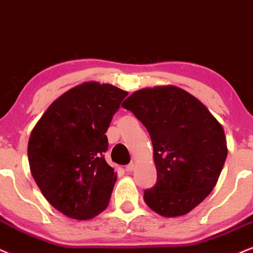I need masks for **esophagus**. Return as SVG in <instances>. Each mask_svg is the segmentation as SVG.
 Masks as SVG:
<instances>
[{
  "mask_svg": "<svg viewBox=\"0 0 253 253\" xmlns=\"http://www.w3.org/2000/svg\"><path fill=\"white\" fill-rule=\"evenodd\" d=\"M126 171H133L134 169H135V164H134V162H130L129 165H127L126 166Z\"/></svg>",
  "mask_w": 253,
  "mask_h": 253,
  "instance_id": "1",
  "label": "esophagus"
}]
</instances>
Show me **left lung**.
<instances>
[{"instance_id": "1", "label": "left lung", "mask_w": 253, "mask_h": 253, "mask_svg": "<svg viewBox=\"0 0 253 253\" xmlns=\"http://www.w3.org/2000/svg\"><path fill=\"white\" fill-rule=\"evenodd\" d=\"M145 125L158 180L145 202L164 217L183 216L211 193L228 147L222 125L196 97L177 86L135 91L123 103Z\"/></svg>"}]
</instances>
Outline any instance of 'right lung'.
I'll list each match as a JSON object with an SVG mask.
<instances>
[{"label": "right lung", "instance_id": "right-lung-1", "mask_svg": "<svg viewBox=\"0 0 253 253\" xmlns=\"http://www.w3.org/2000/svg\"><path fill=\"white\" fill-rule=\"evenodd\" d=\"M128 92L87 82L57 98L29 137L28 159L43 196L70 218H93L108 206L117 172L104 153L112 118Z\"/></svg>", "mask_w": 253, "mask_h": 253}]
</instances>
